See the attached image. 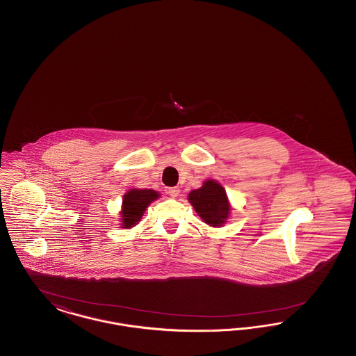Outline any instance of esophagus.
I'll return each mask as SVG.
<instances>
[{
    "instance_id": "esophagus-1",
    "label": "esophagus",
    "mask_w": 356,
    "mask_h": 356,
    "mask_svg": "<svg viewBox=\"0 0 356 356\" xmlns=\"http://www.w3.org/2000/svg\"><path fill=\"white\" fill-rule=\"evenodd\" d=\"M167 193L172 196V197H176V196H179V193H180V189L177 188V186H172V188H168L167 189Z\"/></svg>"
}]
</instances>
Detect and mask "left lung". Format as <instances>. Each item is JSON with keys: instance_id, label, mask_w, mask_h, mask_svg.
<instances>
[{"instance_id": "left-lung-1", "label": "left lung", "mask_w": 356, "mask_h": 356, "mask_svg": "<svg viewBox=\"0 0 356 356\" xmlns=\"http://www.w3.org/2000/svg\"><path fill=\"white\" fill-rule=\"evenodd\" d=\"M188 200L211 227H221L229 216L231 207L225 189L215 180H207L202 188L191 191Z\"/></svg>"}]
</instances>
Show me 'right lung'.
<instances>
[{"mask_svg": "<svg viewBox=\"0 0 356 356\" xmlns=\"http://www.w3.org/2000/svg\"><path fill=\"white\" fill-rule=\"evenodd\" d=\"M160 195L153 189H131L122 197L121 209V228H132L141 216L147 207L156 200Z\"/></svg>", "mask_w": 356, "mask_h": 356, "instance_id": "add662e5", "label": "right lung"}]
</instances>
